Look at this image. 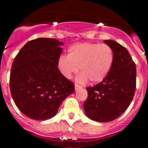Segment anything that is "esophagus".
Returning a JSON list of instances; mask_svg holds the SVG:
<instances>
[{
    "instance_id": "34e87169",
    "label": "esophagus",
    "mask_w": 148,
    "mask_h": 148,
    "mask_svg": "<svg viewBox=\"0 0 148 148\" xmlns=\"http://www.w3.org/2000/svg\"><path fill=\"white\" fill-rule=\"evenodd\" d=\"M80 88H82V86H80V85H78L77 84H75V90H79V89Z\"/></svg>"
}]
</instances>
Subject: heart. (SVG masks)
<instances>
[{
    "mask_svg": "<svg viewBox=\"0 0 148 148\" xmlns=\"http://www.w3.org/2000/svg\"><path fill=\"white\" fill-rule=\"evenodd\" d=\"M68 55H61L58 60V68L66 78L77 73L80 74L77 80L91 83L100 82L106 77L114 60L112 49L106 44L78 43L68 49Z\"/></svg>",
    "mask_w": 148,
    "mask_h": 148,
    "instance_id": "b5f03b06",
    "label": "heart"
}]
</instances>
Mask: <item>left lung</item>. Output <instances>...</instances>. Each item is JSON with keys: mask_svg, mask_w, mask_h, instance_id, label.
<instances>
[{"mask_svg": "<svg viewBox=\"0 0 148 148\" xmlns=\"http://www.w3.org/2000/svg\"><path fill=\"white\" fill-rule=\"evenodd\" d=\"M114 54L112 68L101 82L86 87L88 97L84 103L90 119L111 122L128 108L136 89V65L126 48L113 40H104Z\"/></svg>", "mask_w": 148, "mask_h": 148, "instance_id": "8db88e82", "label": "left lung"}]
</instances>
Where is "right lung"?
<instances>
[{"mask_svg":"<svg viewBox=\"0 0 148 148\" xmlns=\"http://www.w3.org/2000/svg\"><path fill=\"white\" fill-rule=\"evenodd\" d=\"M62 42L39 38L26 43L12 64L10 89L17 108L27 117L47 120L74 91V84L61 74L58 60Z\"/></svg>","mask_w":148,"mask_h":148,"instance_id":"right-lung-1","label":"right lung"}]
</instances>
